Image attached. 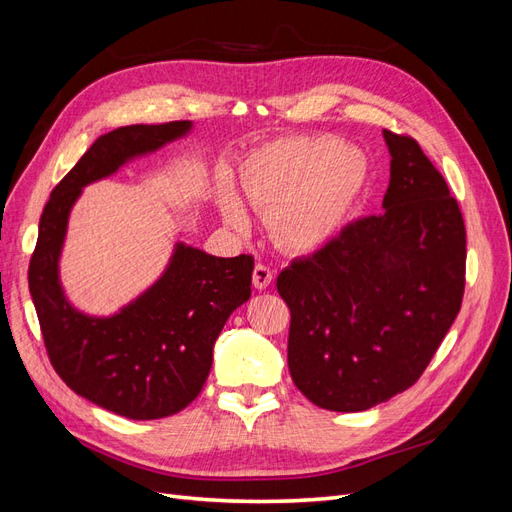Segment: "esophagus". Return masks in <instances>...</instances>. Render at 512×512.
<instances>
[{
	"mask_svg": "<svg viewBox=\"0 0 512 512\" xmlns=\"http://www.w3.org/2000/svg\"><path fill=\"white\" fill-rule=\"evenodd\" d=\"M252 282H254V288L265 290L273 282V271L267 265H256L254 267V275H252Z\"/></svg>",
	"mask_w": 512,
	"mask_h": 512,
	"instance_id": "1",
	"label": "esophagus"
}]
</instances>
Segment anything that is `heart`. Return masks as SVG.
I'll list each match as a JSON object with an SVG mask.
<instances>
[{
    "mask_svg": "<svg viewBox=\"0 0 512 512\" xmlns=\"http://www.w3.org/2000/svg\"><path fill=\"white\" fill-rule=\"evenodd\" d=\"M367 179V160L335 138L290 136L254 151L243 164V190L267 215L271 239L288 252H309L342 226ZM224 220L243 228L247 213L230 190L220 194Z\"/></svg>",
    "mask_w": 512,
    "mask_h": 512,
    "instance_id": "obj_1",
    "label": "heart"
}]
</instances>
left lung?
<instances>
[{
  "label": "left lung",
  "instance_id": "left-lung-1",
  "mask_svg": "<svg viewBox=\"0 0 512 512\" xmlns=\"http://www.w3.org/2000/svg\"><path fill=\"white\" fill-rule=\"evenodd\" d=\"M391 181L382 213L277 275L290 309L288 367L312 404L361 412L421 378L459 314L466 226L414 138L384 130Z\"/></svg>",
  "mask_w": 512,
  "mask_h": 512
}]
</instances>
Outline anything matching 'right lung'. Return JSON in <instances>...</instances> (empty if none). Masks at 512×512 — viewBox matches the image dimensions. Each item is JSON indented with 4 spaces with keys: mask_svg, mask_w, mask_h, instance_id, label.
Listing matches in <instances>:
<instances>
[{
    "mask_svg": "<svg viewBox=\"0 0 512 512\" xmlns=\"http://www.w3.org/2000/svg\"><path fill=\"white\" fill-rule=\"evenodd\" d=\"M192 121L126 126L100 136L46 203L29 260V292L49 359L70 389L108 412L153 421L190 406L211 371L213 344L252 294L254 258L177 243L166 271L113 316L76 309L59 282L68 218L85 185L183 138Z\"/></svg>",
    "mask_w": 512,
    "mask_h": 512,
    "instance_id": "add662e5",
    "label": "right lung"
}]
</instances>
